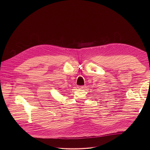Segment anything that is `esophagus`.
Returning <instances> with one entry per match:
<instances>
[{
	"label": "esophagus",
	"mask_w": 150,
	"mask_h": 150,
	"mask_svg": "<svg viewBox=\"0 0 150 150\" xmlns=\"http://www.w3.org/2000/svg\"><path fill=\"white\" fill-rule=\"evenodd\" d=\"M85 88V86H78V88H79V89H84Z\"/></svg>",
	"instance_id": "esophagus-1"
}]
</instances>
